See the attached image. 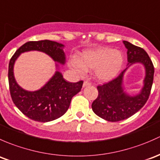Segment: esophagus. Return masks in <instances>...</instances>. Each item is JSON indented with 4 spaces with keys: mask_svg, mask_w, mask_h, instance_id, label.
Masks as SVG:
<instances>
[{
    "mask_svg": "<svg viewBox=\"0 0 160 160\" xmlns=\"http://www.w3.org/2000/svg\"><path fill=\"white\" fill-rule=\"evenodd\" d=\"M91 85V82H88V81H85L83 83V87H85V86H88V85Z\"/></svg>",
    "mask_w": 160,
    "mask_h": 160,
    "instance_id": "obj_1",
    "label": "esophagus"
}]
</instances>
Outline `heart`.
<instances>
[{
	"instance_id": "b5f03b06",
	"label": "heart",
	"mask_w": 160,
	"mask_h": 160,
	"mask_svg": "<svg viewBox=\"0 0 160 160\" xmlns=\"http://www.w3.org/2000/svg\"><path fill=\"white\" fill-rule=\"evenodd\" d=\"M123 55L118 51L107 48L88 50L84 52L80 60L73 58L69 65L78 75L86 74L87 69H95V77L107 82L114 78L121 70Z\"/></svg>"
}]
</instances>
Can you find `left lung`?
Segmentation results:
<instances>
[{"instance_id": "1", "label": "left lung", "mask_w": 160, "mask_h": 160, "mask_svg": "<svg viewBox=\"0 0 160 160\" xmlns=\"http://www.w3.org/2000/svg\"><path fill=\"white\" fill-rule=\"evenodd\" d=\"M123 44L127 48L129 67L136 62H140L146 68L144 86L140 93L136 96H129L123 91V75L128 68L116 78L98 85V95L92 102V110L97 116L108 122L126 119L140 110L149 98L153 82L154 66L146 51L126 41H123Z\"/></svg>"}]
</instances>
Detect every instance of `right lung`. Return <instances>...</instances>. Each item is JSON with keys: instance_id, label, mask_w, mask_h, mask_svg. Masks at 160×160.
I'll return each mask as SVG.
<instances>
[{"instance_id": "obj_1", "label": "right lung", "mask_w": 160, "mask_h": 160, "mask_svg": "<svg viewBox=\"0 0 160 160\" xmlns=\"http://www.w3.org/2000/svg\"><path fill=\"white\" fill-rule=\"evenodd\" d=\"M63 44L49 40L28 42L19 48L11 57L8 67L10 94L13 102L20 111L31 119L41 122L52 121L63 116L70 105L74 95L81 91L83 81L69 82L64 79L59 72L41 89L28 92L21 88L14 77V64L20 54L28 51H40L53 58L55 62L65 64Z\"/></svg>"}]
</instances>
